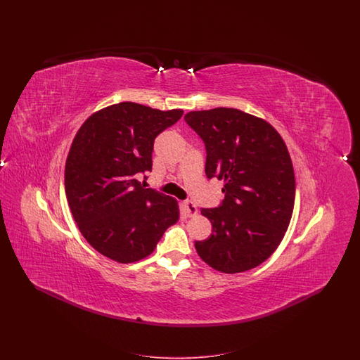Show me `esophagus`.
Listing matches in <instances>:
<instances>
[{
  "label": "esophagus",
  "mask_w": 360,
  "mask_h": 360,
  "mask_svg": "<svg viewBox=\"0 0 360 360\" xmlns=\"http://www.w3.org/2000/svg\"><path fill=\"white\" fill-rule=\"evenodd\" d=\"M184 206H185V209H186V213H188V217H193V216H195V214L198 213L197 206L194 205L193 202H190V201H185Z\"/></svg>",
  "instance_id": "obj_1"
}]
</instances>
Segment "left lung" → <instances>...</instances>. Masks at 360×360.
I'll return each mask as SVG.
<instances>
[{"label": "left lung", "instance_id": "left-lung-1", "mask_svg": "<svg viewBox=\"0 0 360 360\" xmlns=\"http://www.w3.org/2000/svg\"><path fill=\"white\" fill-rule=\"evenodd\" d=\"M188 127L205 144V174L224 179V200L201 209L212 235L195 241L201 259L226 274L263 263L290 223L295 178L290 155L267 121L233 108L188 112Z\"/></svg>", "mask_w": 360, "mask_h": 360}]
</instances>
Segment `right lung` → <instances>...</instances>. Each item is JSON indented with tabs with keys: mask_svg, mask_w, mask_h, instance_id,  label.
Masks as SVG:
<instances>
[{
	"mask_svg": "<svg viewBox=\"0 0 360 360\" xmlns=\"http://www.w3.org/2000/svg\"><path fill=\"white\" fill-rule=\"evenodd\" d=\"M184 110L162 112L120 103L91 115L74 137L66 160L70 210L87 243L103 257L132 263L148 257L176 223V201L137 178L153 170L155 137ZM146 184V181H143Z\"/></svg>",
	"mask_w": 360,
	"mask_h": 360,
	"instance_id": "1",
	"label": "right lung"
}]
</instances>
